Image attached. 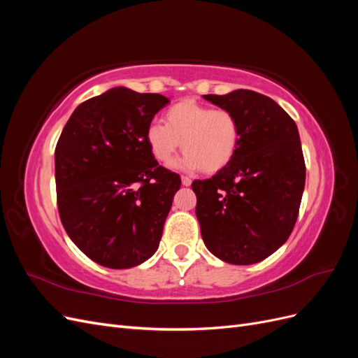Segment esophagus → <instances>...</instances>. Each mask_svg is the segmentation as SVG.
Wrapping results in <instances>:
<instances>
[{
	"mask_svg": "<svg viewBox=\"0 0 358 358\" xmlns=\"http://www.w3.org/2000/svg\"><path fill=\"white\" fill-rule=\"evenodd\" d=\"M180 179H182V185H183V187H189V185H191V182H192V180H191L189 178H187V176H182Z\"/></svg>",
	"mask_w": 358,
	"mask_h": 358,
	"instance_id": "34e87169",
	"label": "esophagus"
}]
</instances>
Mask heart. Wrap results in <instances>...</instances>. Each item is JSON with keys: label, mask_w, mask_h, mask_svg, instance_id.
<instances>
[{"label": "heart", "mask_w": 358, "mask_h": 358, "mask_svg": "<svg viewBox=\"0 0 358 358\" xmlns=\"http://www.w3.org/2000/svg\"><path fill=\"white\" fill-rule=\"evenodd\" d=\"M145 138L158 162L169 164L182 148L187 154L176 167L212 175L233 161L241 145V125L230 110L187 99L169 107L164 124H149Z\"/></svg>", "instance_id": "heart-1"}]
</instances>
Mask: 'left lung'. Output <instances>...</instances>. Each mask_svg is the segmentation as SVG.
Returning a JSON list of instances; mask_svg holds the SVG:
<instances>
[{
  "label": "left lung",
  "instance_id": "8db88e82",
  "mask_svg": "<svg viewBox=\"0 0 358 358\" xmlns=\"http://www.w3.org/2000/svg\"><path fill=\"white\" fill-rule=\"evenodd\" d=\"M236 115L241 145L233 161L194 180L206 248L230 264H254L289 237L305 189L306 166L296 122L268 96L249 90L203 95Z\"/></svg>",
  "mask_w": 358,
  "mask_h": 358
}]
</instances>
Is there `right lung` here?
Here are the masks:
<instances>
[{
    "mask_svg": "<svg viewBox=\"0 0 358 358\" xmlns=\"http://www.w3.org/2000/svg\"><path fill=\"white\" fill-rule=\"evenodd\" d=\"M170 103L117 86L76 107L55 149L61 222L73 243L110 268L142 264L158 249L180 178L158 164L146 128Z\"/></svg>",
    "mask_w": 358,
    "mask_h": 358,
    "instance_id": "right-lung-1",
    "label": "right lung"
}]
</instances>
